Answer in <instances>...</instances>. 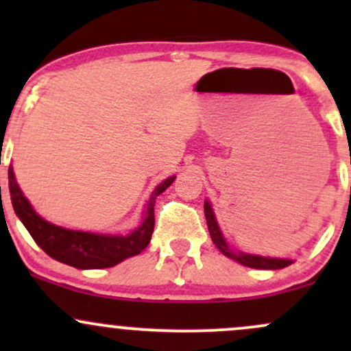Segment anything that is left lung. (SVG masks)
Instances as JSON below:
<instances>
[{
  "label": "left lung",
  "mask_w": 351,
  "mask_h": 351,
  "mask_svg": "<svg viewBox=\"0 0 351 351\" xmlns=\"http://www.w3.org/2000/svg\"><path fill=\"white\" fill-rule=\"evenodd\" d=\"M204 216H206L208 229H209V234H211L213 243L216 244V247L219 249L224 256L231 257V259L237 261L239 264L247 265V267H254V269H284V267H287V265L292 264V261H289V259H274V257H263V256H252V254L232 252L231 249L228 247L226 241H224L223 234H221L219 228H217L215 215H213V209H211V206H209L208 201L204 203Z\"/></svg>",
  "instance_id": "8db88e82"
}]
</instances>
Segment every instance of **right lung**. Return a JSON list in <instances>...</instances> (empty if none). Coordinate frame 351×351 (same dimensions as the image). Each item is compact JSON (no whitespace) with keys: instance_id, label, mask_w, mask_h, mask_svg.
Instances as JSON below:
<instances>
[{"instance_id":"1","label":"right lung","mask_w":351,"mask_h":351,"mask_svg":"<svg viewBox=\"0 0 351 351\" xmlns=\"http://www.w3.org/2000/svg\"><path fill=\"white\" fill-rule=\"evenodd\" d=\"M10 193L13 208L19 219L33 236L36 244L52 259L77 269H104L122 263L127 257L136 256L147 247L155 228V201L175 181V176L165 180L155 188L147 204V216L142 226L136 228L128 236H102L92 232L69 231L47 223L39 217L31 208L29 201L23 196L16 184L13 168L8 170Z\"/></svg>"}]
</instances>
